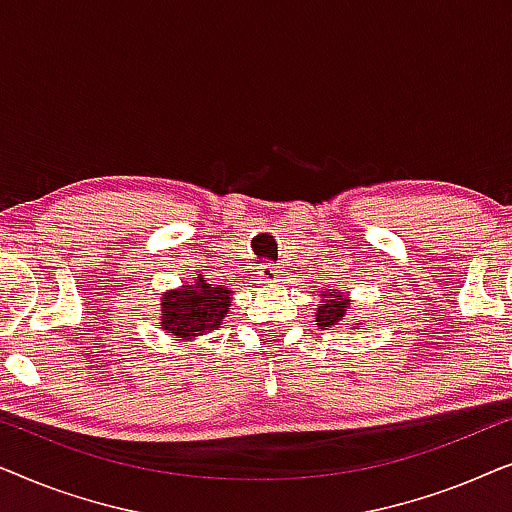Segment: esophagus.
Masks as SVG:
<instances>
[{
	"mask_svg": "<svg viewBox=\"0 0 512 512\" xmlns=\"http://www.w3.org/2000/svg\"><path fill=\"white\" fill-rule=\"evenodd\" d=\"M258 270H261L263 279H275L277 277V265L275 263H263Z\"/></svg>",
	"mask_w": 512,
	"mask_h": 512,
	"instance_id": "34e87169",
	"label": "esophagus"
}]
</instances>
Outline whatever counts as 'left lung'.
Wrapping results in <instances>:
<instances>
[{
  "mask_svg": "<svg viewBox=\"0 0 512 512\" xmlns=\"http://www.w3.org/2000/svg\"><path fill=\"white\" fill-rule=\"evenodd\" d=\"M349 307V300L342 296H335V291L328 293V300H321L319 310H317V321L319 326H335L338 321L345 317Z\"/></svg>",
  "mask_w": 512,
  "mask_h": 512,
  "instance_id": "8db88e82",
  "label": "left lung"
}]
</instances>
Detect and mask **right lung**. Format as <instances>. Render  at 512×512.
<instances>
[{
	"label": "right lung",
	"mask_w": 512,
	"mask_h": 512,
	"mask_svg": "<svg viewBox=\"0 0 512 512\" xmlns=\"http://www.w3.org/2000/svg\"><path fill=\"white\" fill-rule=\"evenodd\" d=\"M228 291L221 286L207 284L205 277L186 284L184 289L170 291L163 298V328L179 338H195L205 331L219 328L228 312Z\"/></svg>",
	"instance_id": "right-lung-1"
}]
</instances>
